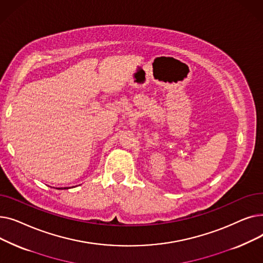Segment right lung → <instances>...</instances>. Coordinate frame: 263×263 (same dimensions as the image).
I'll return each mask as SVG.
<instances>
[{"mask_svg":"<svg viewBox=\"0 0 263 263\" xmlns=\"http://www.w3.org/2000/svg\"><path fill=\"white\" fill-rule=\"evenodd\" d=\"M64 189H68V187H64ZM64 189H63V190H64Z\"/></svg>","mask_w":263,"mask_h":263,"instance_id":"right-lung-1","label":"right lung"}]
</instances>
